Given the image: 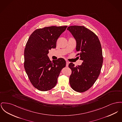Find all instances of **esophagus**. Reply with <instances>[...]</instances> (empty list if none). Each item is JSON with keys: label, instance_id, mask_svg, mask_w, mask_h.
<instances>
[{"label": "esophagus", "instance_id": "1", "mask_svg": "<svg viewBox=\"0 0 122 122\" xmlns=\"http://www.w3.org/2000/svg\"><path fill=\"white\" fill-rule=\"evenodd\" d=\"M69 64V62L68 61H66V67H68Z\"/></svg>", "mask_w": 122, "mask_h": 122}]
</instances>
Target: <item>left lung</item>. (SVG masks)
Wrapping results in <instances>:
<instances>
[{
  "mask_svg": "<svg viewBox=\"0 0 122 122\" xmlns=\"http://www.w3.org/2000/svg\"><path fill=\"white\" fill-rule=\"evenodd\" d=\"M67 30L76 40V51L83 61L76 67L72 63L69 65L72 71L70 83L74 90L84 92L93 85L100 74L103 64L101 46L97 36L84 26H71Z\"/></svg>",
  "mask_w": 122,
  "mask_h": 122,
  "instance_id": "left-lung-1",
  "label": "left lung"
}]
</instances>
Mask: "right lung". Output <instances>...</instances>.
Segmentation results:
<instances>
[{
  "label": "right lung",
  "instance_id": "1",
  "mask_svg": "<svg viewBox=\"0 0 122 122\" xmlns=\"http://www.w3.org/2000/svg\"><path fill=\"white\" fill-rule=\"evenodd\" d=\"M67 26H51L34 31L29 37L24 50V68L35 87L41 91L56 86L57 78L66 61L59 58L52 62L49 50L55 48L57 39Z\"/></svg>",
  "mask_w": 122,
  "mask_h": 122
}]
</instances>
